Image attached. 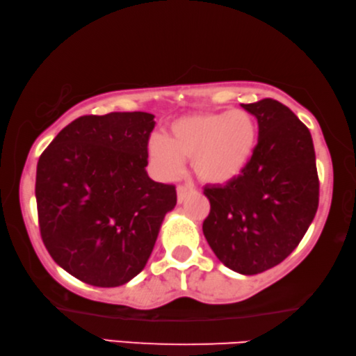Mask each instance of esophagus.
<instances>
[{
	"label": "esophagus",
	"instance_id": "obj_1",
	"mask_svg": "<svg viewBox=\"0 0 356 356\" xmlns=\"http://www.w3.org/2000/svg\"><path fill=\"white\" fill-rule=\"evenodd\" d=\"M192 192H194V188H192L191 184H178V188H177V195H178V202L181 203L184 199H186V195H189V194H192Z\"/></svg>",
	"mask_w": 356,
	"mask_h": 356
}]
</instances>
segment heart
<instances>
[{"label":"heart","mask_w":356,"mask_h":356,"mask_svg":"<svg viewBox=\"0 0 356 356\" xmlns=\"http://www.w3.org/2000/svg\"><path fill=\"white\" fill-rule=\"evenodd\" d=\"M257 123L246 110L225 113H194L172 121L165 137L149 142V161L165 179L181 173L184 159L203 181L224 184L235 179L246 165L257 143Z\"/></svg>","instance_id":"heart-1"}]
</instances>
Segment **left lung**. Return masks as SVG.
I'll return each mask as SVG.
<instances>
[{"mask_svg":"<svg viewBox=\"0 0 356 356\" xmlns=\"http://www.w3.org/2000/svg\"><path fill=\"white\" fill-rule=\"evenodd\" d=\"M259 123L246 168L225 184L205 186L203 235L216 257L240 275H259L293 252L318 208L311 132L275 99L241 104Z\"/></svg>","mask_w":356,"mask_h":356,"instance_id":"8db88e82","label":"left lung"}]
</instances>
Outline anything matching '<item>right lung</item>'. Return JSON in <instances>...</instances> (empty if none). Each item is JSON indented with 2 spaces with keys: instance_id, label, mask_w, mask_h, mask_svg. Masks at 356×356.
<instances>
[{
  "instance_id": "add662e5",
  "label": "right lung",
  "mask_w": 356,
  "mask_h": 356,
  "mask_svg": "<svg viewBox=\"0 0 356 356\" xmlns=\"http://www.w3.org/2000/svg\"><path fill=\"white\" fill-rule=\"evenodd\" d=\"M154 115L112 112L74 120L38 162L40 238L69 275L96 287L136 277L151 255L173 184L148 177Z\"/></svg>"
}]
</instances>
